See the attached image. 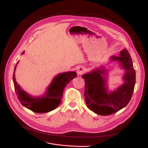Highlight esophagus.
<instances>
[{"label":"esophagus","instance_id":"obj_1","mask_svg":"<svg viewBox=\"0 0 148 148\" xmlns=\"http://www.w3.org/2000/svg\"><path fill=\"white\" fill-rule=\"evenodd\" d=\"M84 72H85V68H84L83 66L79 67V68L77 69V74L79 75H82L84 73Z\"/></svg>","mask_w":148,"mask_h":148}]
</instances>
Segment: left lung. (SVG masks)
Wrapping results in <instances>:
<instances>
[{
	"label": "left lung",
	"instance_id": "1",
	"mask_svg": "<svg viewBox=\"0 0 148 148\" xmlns=\"http://www.w3.org/2000/svg\"><path fill=\"white\" fill-rule=\"evenodd\" d=\"M110 63L113 66L107 69L101 65L82 75L85 81V100L87 107L100 115L115 113L126 107L130 101L136 82V73L134 69L132 58L128 51L123 49L119 56H110ZM118 64V67L125 72L122 79L124 82L113 91L108 88V73L112 66Z\"/></svg>",
	"mask_w": 148,
	"mask_h": 148
}]
</instances>
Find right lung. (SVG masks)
<instances>
[{"label":"right lung","mask_w":148,"mask_h":148,"mask_svg":"<svg viewBox=\"0 0 148 148\" xmlns=\"http://www.w3.org/2000/svg\"><path fill=\"white\" fill-rule=\"evenodd\" d=\"M24 53L25 51L22 53V54ZM18 63V61L15 66L13 74L15 92L22 105L35 113H47L56 108L61 103L65 87L77 76V73L74 71L58 74L53 77L43 94L39 96H32L25 91L16 81L15 70Z\"/></svg>","instance_id":"1"}]
</instances>
